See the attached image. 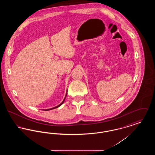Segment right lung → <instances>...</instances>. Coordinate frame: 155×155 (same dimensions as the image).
Here are the masks:
<instances>
[{
	"label": "right lung",
	"mask_w": 155,
	"mask_h": 155,
	"mask_svg": "<svg viewBox=\"0 0 155 155\" xmlns=\"http://www.w3.org/2000/svg\"><path fill=\"white\" fill-rule=\"evenodd\" d=\"M67 96V94H66V97ZM66 97H65V98L64 99V100H63V101L61 102V103H60L59 105H58V106H56V107H53V108H52V109H46V110H45V111H47V110H52V109H56V108H57V107H59V106H60L63 103H64V100H65V99H66Z\"/></svg>",
	"instance_id": "obj_1"
}]
</instances>
